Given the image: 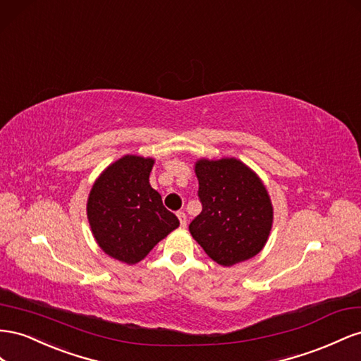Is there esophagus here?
Masks as SVG:
<instances>
[{
	"mask_svg": "<svg viewBox=\"0 0 361 361\" xmlns=\"http://www.w3.org/2000/svg\"><path fill=\"white\" fill-rule=\"evenodd\" d=\"M177 216H178V219H180V225L184 228V226L188 225V216H186V213L180 210V212L177 213Z\"/></svg>",
	"mask_w": 361,
	"mask_h": 361,
	"instance_id": "34e87169",
	"label": "esophagus"
}]
</instances>
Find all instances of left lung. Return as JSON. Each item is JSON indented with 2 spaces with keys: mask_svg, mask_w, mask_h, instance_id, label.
<instances>
[{
  "mask_svg": "<svg viewBox=\"0 0 361 361\" xmlns=\"http://www.w3.org/2000/svg\"><path fill=\"white\" fill-rule=\"evenodd\" d=\"M201 213L189 231L212 260L233 266L259 254L269 238L274 210L262 180L238 159L195 164Z\"/></svg>",
  "mask_w": 361,
  "mask_h": 361,
  "instance_id": "1",
  "label": "left lung"
}]
</instances>
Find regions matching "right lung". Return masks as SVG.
<instances>
[{
    "label": "right lung",
    "instance_id": "1",
    "mask_svg": "<svg viewBox=\"0 0 361 361\" xmlns=\"http://www.w3.org/2000/svg\"><path fill=\"white\" fill-rule=\"evenodd\" d=\"M154 159L123 156L95 181L87 219L99 248L113 259L135 264L177 228V216L164 207L149 184Z\"/></svg>",
    "mask_w": 361,
    "mask_h": 361
}]
</instances>
